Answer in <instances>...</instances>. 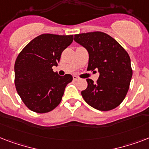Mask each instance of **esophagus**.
Returning a JSON list of instances; mask_svg holds the SVG:
<instances>
[{
    "mask_svg": "<svg viewBox=\"0 0 149 149\" xmlns=\"http://www.w3.org/2000/svg\"><path fill=\"white\" fill-rule=\"evenodd\" d=\"M72 79H73V80H74V81H77V80H78L79 78H78V77H76V76H73V77H72Z\"/></svg>",
    "mask_w": 149,
    "mask_h": 149,
    "instance_id": "1",
    "label": "esophagus"
}]
</instances>
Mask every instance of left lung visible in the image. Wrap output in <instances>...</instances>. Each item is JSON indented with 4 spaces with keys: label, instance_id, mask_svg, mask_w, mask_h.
I'll list each match as a JSON object with an SVG mask.
<instances>
[{
    "label": "left lung",
    "instance_id": "obj_1",
    "mask_svg": "<svg viewBox=\"0 0 149 149\" xmlns=\"http://www.w3.org/2000/svg\"><path fill=\"white\" fill-rule=\"evenodd\" d=\"M74 41L89 53L87 70H98L97 83L87 79L82 97L93 108L111 111L119 106L127 94L132 70L129 55L109 35L101 31L75 35Z\"/></svg>",
    "mask_w": 149,
    "mask_h": 149
}]
</instances>
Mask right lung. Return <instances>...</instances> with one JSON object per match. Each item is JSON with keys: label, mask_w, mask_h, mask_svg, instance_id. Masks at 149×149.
<instances>
[{"label": "right lung", "mask_w": 149, "mask_h": 149, "mask_svg": "<svg viewBox=\"0 0 149 149\" xmlns=\"http://www.w3.org/2000/svg\"><path fill=\"white\" fill-rule=\"evenodd\" d=\"M73 36L42 34L31 40L17 56L15 84L22 101L31 111L47 113L58 106L72 77H61L52 69L58 65L63 51Z\"/></svg>", "instance_id": "add662e5"}]
</instances>
